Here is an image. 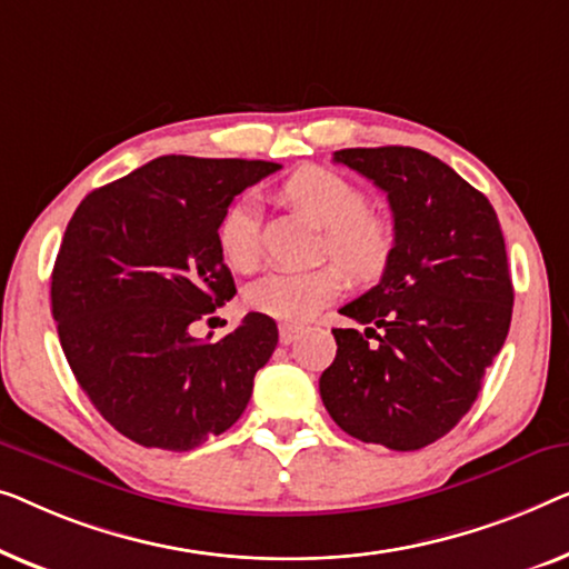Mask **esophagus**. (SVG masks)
Masks as SVG:
<instances>
[{
  "mask_svg": "<svg viewBox=\"0 0 569 569\" xmlns=\"http://www.w3.org/2000/svg\"><path fill=\"white\" fill-rule=\"evenodd\" d=\"M301 327L299 325H281V342L283 346H291V342L299 338Z\"/></svg>",
  "mask_w": 569,
  "mask_h": 569,
  "instance_id": "esophagus-1",
  "label": "esophagus"
}]
</instances>
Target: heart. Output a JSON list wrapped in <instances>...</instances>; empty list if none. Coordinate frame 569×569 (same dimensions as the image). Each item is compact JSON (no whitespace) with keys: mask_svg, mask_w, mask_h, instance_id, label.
Here are the masks:
<instances>
[{"mask_svg":"<svg viewBox=\"0 0 569 569\" xmlns=\"http://www.w3.org/2000/svg\"><path fill=\"white\" fill-rule=\"evenodd\" d=\"M283 198L325 227L322 254L346 268L356 283H376L395 258V229L379 213L366 211L368 198L353 180L327 167H301L281 188ZM216 244L227 266H258V206L239 196L227 206L216 227ZM346 276L338 266L311 270H270L244 291V303L258 315L283 325H301L338 299Z\"/></svg>","mask_w":569,"mask_h":569,"instance_id":"1","label":"heart"}]
</instances>
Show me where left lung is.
I'll use <instances>...</instances> for the list:
<instances>
[{
  "label": "left lung",
  "instance_id": "1",
  "mask_svg": "<svg viewBox=\"0 0 569 569\" xmlns=\"http://www.w3.org/2000/svg\"><path fill=\"white\" fill-rule=\"evenodd\" d=\"M335 162L387 193L395 258L340 309L366 330H332L338 356L319 395L348 436L418 451L469 412L508 338L506 239L490 201L428 151L340 149Z\"/></svg>",
  "mask_w": 569,
  "mask_h": 569
}]
</instances>
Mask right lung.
<instances>
[{"label":"right lung","mask_w":569,"mask_h":569,"mask_svg":"<svg viewBox=\"0 0 569 569\" xmlns=\"http://www.w3.org/2000/svg\"><path fill=\"white\" fill-rule=\"evenodd\" d=\"M281 164L151 159L92 190L71 216L51 276V311L79 387L118 433L190 451L229 430L278 346L250 311L208 342L190 325L237 293L216 244L221 213Z\"/></svg>","instance_id":"add662e5"}]
</instances>
